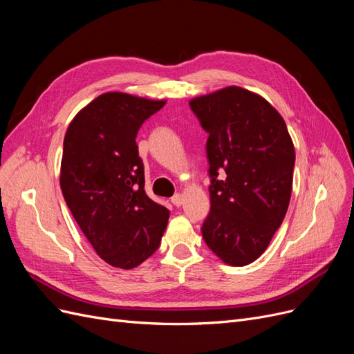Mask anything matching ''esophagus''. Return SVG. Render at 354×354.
I'll return each mask as SVG.
<instances>
[{
	"mask_svg": "<svg viewBox=\"0 0 354 354\" xmlns=\"http://www.w3.org/2000/svg\"><path fill=\"white\" fill-rule=\"evenodd\" d=\"M171 202H173L174 207H181V203H183V196H181L180 194L174 195L173 198H171Z\"/></svg>",
	"mask_w": 354,
	"mask_h": 354,
	"instance_id": "1",
	"label": "esophagus"
}]
</instances>
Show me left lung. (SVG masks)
<instances>
[{"mask_svg": "<svg viewBox=\"0 0 354 354\" xmlns=\"http://www.w3.org/2000/svg\"><path fill=\"white\" fill-rule=\"evenodd\" d=\"M189 104L208 133L211 209L202 238L226 264L246 266L267 250L285 218L294 143L281 113L261 95L236 85ZM223 170L227 177L218 179Z\"/></svg>", "mask_w": 354, "mask_h": 354, "instance_id": "obj_1", "label": "left lung"}]
</instances>
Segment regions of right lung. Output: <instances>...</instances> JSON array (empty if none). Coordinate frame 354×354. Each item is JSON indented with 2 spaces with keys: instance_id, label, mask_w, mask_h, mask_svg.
Segmentation results:
<instances>
[{
  "instance_id": "add662e5",
  "label": "right lung",
  "mask_w": 354,
  "mask_h": 354,
  "mask_svg": "<svg viewBox=\"0 0 354 354\" xmlns=\"http://www.w3.org/2000/svg\"><path fill=\"white\" fill-rule=\"evenodd\" d=\"M165 104L127 93L100 94L81 109L63 142L60 187L102 260L134 269L159 246L169 211L145 192L138 128Z\"/></svg>"
}]
</instances>
